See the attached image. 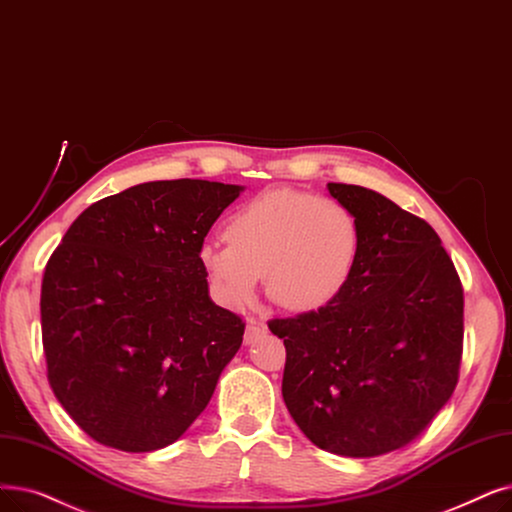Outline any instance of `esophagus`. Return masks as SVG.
I'll return each mask as SVG.
<instances>
[{
	"mask_svg": "<svg viewBox=\"0 0 512 512\" xmlns=\"http://www.w3.org/2000/svg\"><path fill=\"white\" fill-rule=\"evenodd\" d=\"M265 332V326L263 324H257V322H249L247 324V330H244V343L251 345L255 343L261 335Z\"/></svg>",
	"mask_w": 512,
	"mask_h": 512,
	"instance_id": "34e87169",
	"label": "esophagus"
}]
</instances>
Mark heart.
Wrapping results in <instances>:
<instances>
[{
    "mask_svg": "<svg viewBox=\"0 0 512 512\" xmlns=\"http://www.w3.org/2000/svg\"><path fill=\"white\" fill-rule=\"evenodd\" d=\"M228 244L207 242L198 259L215 297L230 309L253 301L261 274L274 303L314 311L349 284L360 255V226L337 198L272 188L236 209Z\"/></svg>",
    "mask_w": 512,
    "mask_h": 512,
    "instance_id": "1",
    "label": "heart"
}]
</instances>
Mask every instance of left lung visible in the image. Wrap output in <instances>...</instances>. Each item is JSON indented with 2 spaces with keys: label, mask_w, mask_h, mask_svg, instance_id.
<instances>
[{
  "label": "left lung",
  "mask_w": 512,
  "mask_h": 512,
  "mask_svg": "<svg viewBox=\"0 0 512 512\" xmlns=\"http://www.w3.org/2000/svg\"><path fill=\"white\" fill-rule=\"evenodd\" d=\"M360 226L345 291L268 326L284 339L282 397L318 448L370 458L429 427L458 383L464 297L437 232L387 196L328 184Z\"/></svg>",
  "instance_id": "left-lung-1"
}]
</instances>
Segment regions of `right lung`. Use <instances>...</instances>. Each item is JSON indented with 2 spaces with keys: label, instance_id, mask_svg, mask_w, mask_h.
Masks as SVG:
<instances>
[{
  "label": "right lung",
  "instance_id": "obj_1",
  "mask_svg": "<svg viewBox=\"0 0 512 512\" xmlns=\"http://www.w3.org/2000/svg\"><path fill=\"white\" fill-rule=\"evenodd\" d=\"M242 190L138 184L87 207L52 253L39 303L48 381L102 446L180 439L240 349L244 322L211 301L198 253Z\"/></svg>",
  "mask_w": 512,
  "mask_h": 512
}]
</instances>
